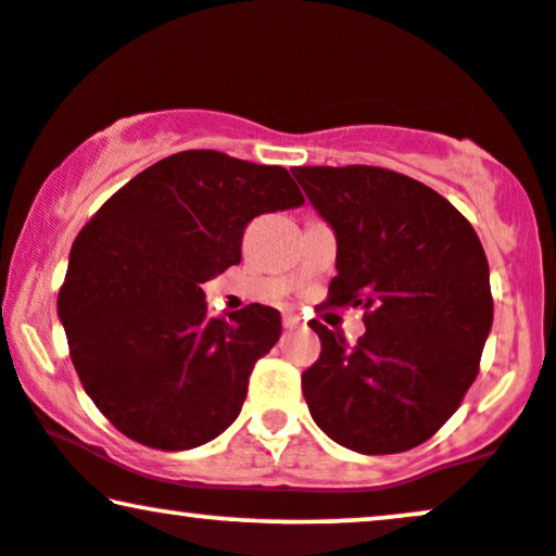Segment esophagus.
Returning <instances> with one entry per match:
<instances>
[{
  "mask_svg": "<svg viewBox=\"0 0 556 556\" xmlns=\"http://www.w3.org/2000/svg\"><path fill=\"white\" fill-rule=\"evenodd\" d=\"M282 326L290 328V330L298 328L300 326V315L298 313H285L282 315Z\"/></svg>",
  "mask_w": 556,
  "mask_h": 556,
  "instance_id": "1",
  "label": "esophagus"
}]
</instances>
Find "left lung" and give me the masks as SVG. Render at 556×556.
<instances>
[{"mask_svg": "<svg viewBox=\"0 0 556 556\" xmlns=\"http://www.w3.org/2000/svg\"><path fill=\"white\" fill-rule=\"evenodd\" d=\"M336 230L320 307H362L364 336L313 320L320 356L302 371L311 416L336 444L400 454L424 444L472 388L493 326L490 269L475 228L431 187L382 166H298Z\"/></svg>", "mask_w": 556, "mask_h": 556, "instance_id": "1", "label": "left lung"}]
</instances>
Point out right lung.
Returning a JSON list of instances; mask_svg holds the SVG:
<instances>
[{
	"mask_svg": "<svg viewBox=\"0 0 556 556\" xmlns=\"http://www.w3.org/2000/svg\"><path fill=\"white\" fill-rule=\"evenodd\" d=\"M302 202L282 166L181 151L91 215L72 245L59 315L81 388L117 431L185 452L233 424L282 320L258 302L213 318L202 285L241 262L256 215Z\"/></svg>",
	"mask_w": 556,
	"mask_h": 556,
	"instance_id": "right-lung-1",
	"label": "right lung"
}]
</instances>
